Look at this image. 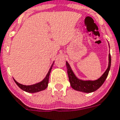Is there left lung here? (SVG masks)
Instances as JSON below:
<instances>
[{
	"instance_id": "left-lung-1",
	"label": "left lung",
	"mask_w": 120,
	"mask_h": 120,
	"mask_svg": "<svg viewBox=\"0 0 120 120\" xmlns=\"http://www.w3.org/2000/svg\"><path fill=\"white\" fill-rule=\"evenodd\" d=\"M110 64H111V57H110V54H109L108 67L100 77L96 80H82L78 79L76 77L74 72L72 70L69 64L68 63V61H66V65L67 67L68 74L69 80L70 82L71 86L74 90L83 92L85 93H90L95 91L103 84L105 80L108 77L110 70Z\"/></svg>"
}]
</instances>
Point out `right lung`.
Wrapping results in <instances>:
<instances>
[{
    "instance_id": "right-lung-1",
    "label": "right lung",
    "mask_w": 120,
    "mask_h": 120,
    "mask_svg": "<svg viewBox=\"0 0 120 120\" xmlns=\"http://www.w3.org/2000/svg\"><path fill=\"white\" fill-rule=\"evenodd\" d=\"M54 63V61L53 62L52 64L51 65V68H50L48 72V74H46V77H45V79L40 82L35 83V84H34V85L26 86V85H23L20 84V83H19L18 82H16V81L14 79V82H15V83H16L17 85L20 89H22L24 91L26 92H29V93H35V92H38L45 90V89L48 87V86L49 77L50 72L51 71L52 68Z\"/></svg>"
}]
</instances>
